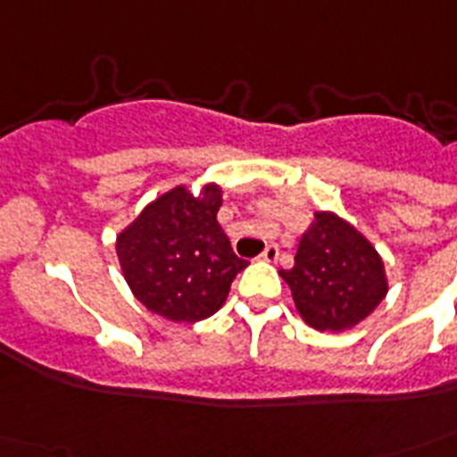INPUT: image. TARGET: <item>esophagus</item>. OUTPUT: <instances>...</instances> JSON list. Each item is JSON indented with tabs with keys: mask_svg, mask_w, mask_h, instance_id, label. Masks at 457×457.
Returning a JSON list of instances; mask_svg holds the SVG:
<instances>
[{
	"mask_svg": "<svg viewBox=\"0 0 457 457\" xmlns=\"http://www.w3.org/2000/svg\"><path fill=\"white\" fill-rule=\"evenodd\" d=\"M278 258H279V249L275 246V244H268L263 253H261V261H265V263H275Z\"/></svg>",
	"mask_w": 457,
	"mask_h": 457,
	"instance_id": "1",
	"label": "esophagus"
}]
</instances>
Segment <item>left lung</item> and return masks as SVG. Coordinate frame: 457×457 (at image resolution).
<instances>
[{"instance_id": "left-lung-1", "label": "left lung", "mask_w": 457, "mask_h": 457, "mask_svg": "<svg viewBox=\"0 0 457 457\" xmlns=\"http://www.w3.org/2000/svg\"><path fill=\"white\" fill-rule=\"evenodd\" d=\"M301 320L320 332L353 329L389 292L379 251L348 220L315 211L292 270H279Z\"/></svg>"}]
</instances>
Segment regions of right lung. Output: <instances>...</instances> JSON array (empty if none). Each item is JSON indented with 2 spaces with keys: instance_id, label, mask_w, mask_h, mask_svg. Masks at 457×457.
I'll return each instance as SVG.
<instances>
[{
  "instance_id": "add662e5",
  "label": "right lung",
  "mask_w": 457,
  "mask_h": 457,
  "mask_svg": "<svg viewBox=\"0 0 457 457\" xmlns=\"http://www.w3.org/2000/svg\"><path fill=\"white\" fill-rule=\"evenodd\" d=\"M220 206V185L206 182L196 196L178 185L118 232V263L145 308L172 322H199L220 311L237 272L249 265L235 256L218 222Z\"/></svg>"
}]
</instances>
